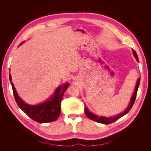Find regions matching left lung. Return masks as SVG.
Masks as SVG:
<instances>
[{"label":"left lung","instance_id":"1","mask_svg":"<svg viewBox=\"0 0 151 151\" xmlns=\"http://www.w3.org/2000/svg\"><path fill=\"white\" fill-rule=\"evenodd\" d=\"M133 53L134 55V57H135V58L137 59V60L139 62V58L137 56V54L135 52V51L134 50H133ZM140 78H139L137 81V84L135 86V91L134 93H133V95H132V97L131 98V101L130 103V104H129V106H128L127 108L125 109V110L123 111L122 113L120 114V115H118L116 116H114V117H111V118H107V117H104V116H98L97 115H94L93 113H91L89 111L88 109L86 107L84 108V112L86 115L87 116L88 118L89 119L92 120L96 122H98V123H103V124H110L111 123L115 122V121H116L117 120L119 119L121 117H122L123 116H124L127 113H129V111L131 109L132 107L133 106V105L135 103V99H136V96H137V91H138V88H139V86L140 84Z\"/></svg>","mask_w":151,"mask_h":151}]
</instances>
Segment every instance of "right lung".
<instances>
[{"instance_id":"add662e5","label":"right lung","mask_w":151,"mask_h":151,"mask_svg":"<svg viewBox=\"0 0 151 151\" xmlns=\"http://www.w3.org/2000/svg\"><path fill=\"white\" fill-rule=\"evenodd\" d=\"M23 42H21V45ZM9 79L11 83V76L9 74ZM14 97L17 104L27 115L32 120L38 123H48L55 121L60 116L61 111V101L63 93L67 89L68 84H65L59 87L55 92L53 97L48 101L38 105H29L26 104L18 96L14 84L11 83Z\"/></svg>"}]
</instances>
